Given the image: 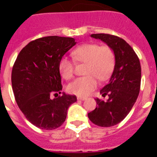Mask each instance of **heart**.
Returning <instances> with one entry per match:
<instances>
[{"mask_svg":"<svg viewBox=\"0 0 157 157\" xmlns=\"http://www.w3.org/2000/svg\"><path fill=\"white\" fill-rule=\"evenodd\" d=\"M109 64L107 62L103 61L102 63H96L95 66L94 67L93 71L90 72V75L92 76H98V75H100V74L103 73L105 72L106 70H108L109 68ZM86 92V90H82V94H84Z\"/></svg>","mask_w":157,"mask_h":157,"instance_id":"b5f03b06","label":"heart"}]
</instances>
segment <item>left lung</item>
<instances>
[{"mask_svg":"<svg viewBox=\"0 0 157 157\" xmlns=\"http://www.w3.org/2000/svg\"><path fill=\"white\" fill-rule=\"evenodd\" d=\"M75 39L51 36L33 40L18 54L11 74L16 103L28 121L51 130L63 124L75 95L62 92L59 64ZM54 93V96L50 94Z\"/></svg>","mask_w":157,"mask_h":157,"instance_id":"left-lung-1","label":"left lung"}]
</instances>
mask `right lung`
Wrapping results in <instances>:
<instances>
[{
  "label": "right lung",
  "instance_id": "1",
  "mask_svg": "<svg viewBox=\"0 0 157 157\" xmlns=\"http://www.w3.org/2000/svg\"><path fill=\"white\" fill-rule=\"evenodd\" d=\"M91 37L106 43L114 53L115 67L109 82L95 98L97 107L88 113L96 125L111 127L125 118L136 102L140 90L141 67L138 56L128 43L109 34H92Z\"/></svg>",
  "mask_w": 157,
  "mask_h": 157
}]
</instances>
